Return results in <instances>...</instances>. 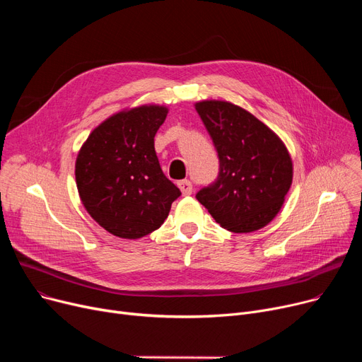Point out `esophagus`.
<instances>
[{
	"label": "esophagus",
	"mask_w": 362,
	"mask_h": 362,
	"mask_svg": "<svg viewBox=\"0 0 362 362\" xmlns=\"http://www.w3.org/2000/svg\"><path fill=\"white\" fill-rule=\"evenodd\" d=\"M177 186L180 187V191H182L183 195H191L192 194V182L191 180H187V179L180 180V182H177Z\"/></svg>",
	"instance_id": "34e87169"
}]
</instances>
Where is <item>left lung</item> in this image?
Listing matches in <instances>:
<instances>
[{"label":"left lung","instance_id":"8db88e82","mask_svg":"<svg viewBox=\"0 0 362 362\" xmlns=\"http://www.w3.org/2000/svg\"><path fill=\"white\" fill-rule=\"evenodd\" d=\"M218 156V176L197 199L223 227L248 233L267 226L292 185L286 146L251 112L226 101L195 105Z\"/></svg>","mask_w":362,"mask_h":362}]
</instances>
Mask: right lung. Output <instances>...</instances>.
Wrapping results in <instances>:
<instances>
[{"label": "right lung", "mask_w": 362, "mask_h": 362, "mask_svg": "<svg viewBox=\"0 0 362 362\" xmlns=\"http://www.w3.org/2000/svg\"><path fill=\"white\" fill-rule=\"evenodd\" d=\"M167 108L142 105L95 129L76 160V183L90 217L107 232L138 239L157 230L182 192L160 167L154 138Z\"/></svg>", "instance_id": "right-lung-1"}]
</instances>
